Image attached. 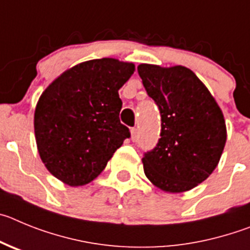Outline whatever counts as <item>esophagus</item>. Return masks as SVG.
<instances>
[{
  "label": "esophagus",
  "mask_w": 250,
  "mask_h": 250,
  "mask_svg": "<svg viewBox=\"0 0 250 250\" xmlns=\"http://www.w3.org/2000/svg\"><path fill=\"white\" fill-rule=\"evenodd\" d=\"M130 134H132V141L133 142L138 141L139 136H138V129H137V128H133V129L130 130Z\"/></svg>",
  "instance_id": "esophagus-1"
}]
</instances>
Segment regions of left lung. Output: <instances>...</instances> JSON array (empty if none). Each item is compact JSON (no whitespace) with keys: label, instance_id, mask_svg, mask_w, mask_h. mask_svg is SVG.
Here are the masks:
<instances>
[{"label":"left lung","instance_id":"obj_1","mask_svg":"<svg viewBox=\"0 0 250 250\" xmlns=\"http://www.w3.org/2000/svg\"><path fill=\"white\" fill-rule=\"evenodd\" d=\"M137 69L161 113V138L142 159L146 175L166 192L192 189L212 174L223 153V113L190 69L153 64Z\"/></svg>","mask_w":250,"mask_h":250}]
</instances>
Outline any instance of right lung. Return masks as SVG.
<instances>
[{
    "mask_svg": "<svg viewBox=\"0 0 250 250\" xmlns=\"http://www.w3.org/2000/svg\"><path fill=\"white\" fill-rule=\"evenodd\" d=\"M134 64L101 58L72 67L42 93L35 112L38 153L56 178L72 187L93 181L129 128L120 121L118 89Z\"/></svg>",
    "mask_w": 250,
    "mask_h": 250,
    "instance_id": "right-lung-1",
    "label": "right lung"
}]
</instances>
